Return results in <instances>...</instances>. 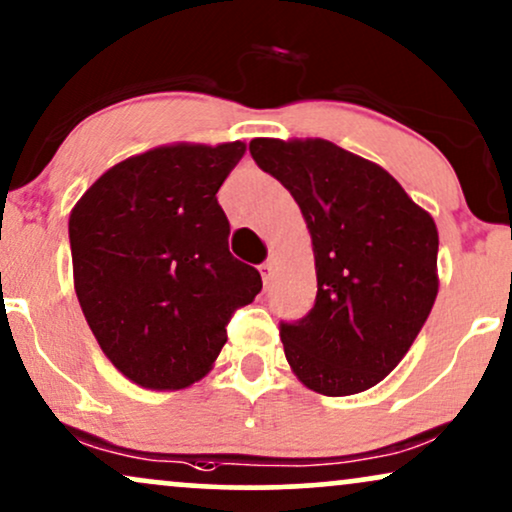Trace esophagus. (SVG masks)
Masks as SVG:
<instances>
[{
    "mask_svg": "<svg viewBox=\"0 0 512 512\" xmlns=\"http://www.w3.org/2000/svg\"><path fill=\"white\" fill-rule=\"evenodd\" d=\"M260 274H262L264 286H269L271 278H274V264H271V262H264V264H260Z\"/></svg>",
    "mask_w": 512,
    "mask_h": 512,
    "instance_id": "34e87169",
    "label": "esophagus"
}]
</instances>
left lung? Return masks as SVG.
<instances>
[{
	"label": "left lung",
	"instance_id": "1",
	"mask_svg": "<svg viewBox=\"0 0 512 512\" xmlns=\"http://www.w3.org/2000/svg\"><path fill=\"white\" fill-rule=\"evenodd\" d=\"M250 155L290 191L312 234L316 302L281 321L290 368L326 397L378 385L435 304V219L390 172L326 139H252Z\"/></svg>",
	"mask_w": 512,
	"mask_h": 512
}]
</instances>
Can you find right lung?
<instances>
[{
	"mask_svg": "<svg viewBox=\"0 0 512 512\" xmlns=\"http://www.w3.org/2000/svg\"><path fill=\"white\" fill-rule=\"evenodd\" d=\"M243 141L172 144L127 158L70 212L75 293L103 354L132 383L184 390L210 371L226 323L262 290L229 252L217 191Z\"/></svg>",
	"mask_w": 512,
	"mask_h": 512,
	"instance_id": "1",
	"label": "right lung"
}]
</instances>
